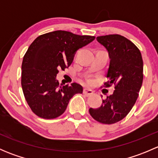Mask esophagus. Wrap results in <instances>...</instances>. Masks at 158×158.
Instances as JSON below:
<instances>
[{
  "label": "esophagus",
  "mask_w": 158,
  "mask_h": 158,
  "mask_svg": "<svg viewBox=\"0 0 158 158\" xmlns=\"http://www.w3.org/2000/svg\"><path fill=\"white\" fill-rule=\"evenodd\" d=\"M93 93H94L93 91L91 90V89H86V88L83 89V94L86 95V96H90V95H93Z\"/></svg>",
  "instance_id": "34e87169"
}]
</instances>
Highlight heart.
Returning <instances> with one entry per match:
<instances>
[{
	"label": "heart",
	"instance_id": "obj_1",
	"mask_svg": "<svg viewBox=\"0 0 158 158\" xmlns=\"http://www.w3.org/2000/svg\"><path fill=\"white\" fill-rule=\"evenodd\" d=\"M94 82V79H92V77H89L88 79H87V82H88L89 84H92Z\"/></svg>",
	"mask_w": 158,
	"mask_h": 158
}]
</instances>
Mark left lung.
<instances>
[{
  "mask_svg": "<svg viewBox=\"0 0 158 158\" xmlns=\"http://www.w3.org/2000/svg\"><path fill=\"white\" fill-rule=\"evenodd\" d=\"M98 43L108 50L111 59L105 82L114 85L112 95L102 100L98 109H89L97 122L106 125L122 120L133 108L143 82V60L139 49L131 40L118 34L97 36Z\"/></svg>",
  "mask_w": 158,
  "mask_h": 158,
  "instance_id": "left-lung-1",
  "label": "left lung"
}]
</instances>
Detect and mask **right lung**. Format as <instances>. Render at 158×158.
<instances>
[{
  "label": "right lung",
  "mask_w": 158,
  "mask_h": 158,
  "mask_svg": "<svg viewBox=\"0 0 158 158\" xmlns=\"http://www.w3.org/2000/svg\"><path fill=\"white\" fill-rule=\"evenodd\" d=\"M56 30L39 36L30 44L22 63L21 85L26 101L35 114L52 119L64 113L72 97L82 93V85L73 82L60 86L59 70L73 63L76 51L95 40Z\"/></svg>",
  "instance_id": "1"
}]
</instances>
